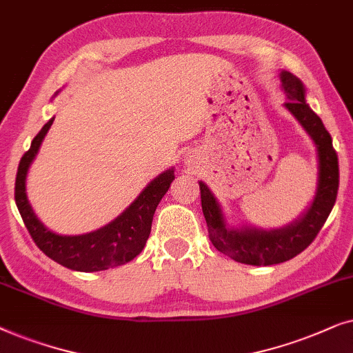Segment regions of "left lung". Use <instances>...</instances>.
Returning <instances> with one entry per match:
<instances>
[{
  "label": "left lung",
  "mask_w": 353,
  "mask_h": 353,
  "mask_svg": "<svg viewBox=\"0 0 353 353\" xmlns=\"http://www.w3.org/2000/svg\"><path fill=\"white\" fill-rule=\"evenodd\" d=\"M281 82L285 97L284 106L307 130L316 145L318 152V187L316 195L302 218L281 229L256 228H229L225 224L223 210L203 182L200 184L201 210H203L208 236L221 253L232 260L253 266H270L288 261L303 252L314 241L326 223L339 190V161L332 147V139L323 121L305 101V87L299 77L283 70Z\"/></svg>",
  "instance_id": "obj_1"
}]
</instances>
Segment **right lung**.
<instances>
[{"label": "right lung", "instance_id": "add662e5", "mask_svg": "<svg viewBox=\"0 0 353 353\" xmlns=\"http://www.w3.org/2000/svg\"><path fill=\"white\" fill-rule=\"evenodd\" d=\"M53 121L54 117H51L35 135L29 152L23 154L17 168L14 199L30 237L46 256L74 271H103L134 260L148 241L154 210L174 181V169L171 168L159 174L157 179L145 187L142 194L124 213L98 231L82 236H59L46 229L43 223L37 218L26 192L27 172Z\"/></svg>", "mask_w": 353, "mask_h": 353}]
</instances>
